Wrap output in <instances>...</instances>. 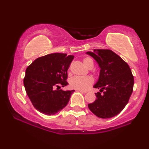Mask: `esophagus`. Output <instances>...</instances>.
Returning a JSON list of instances; mask_svg holds the SVG:
<instances>
[{
    "label": "esophagus",
    "instance_id": "obj_1",
    "mask_svg": "<svg viewBox=\"0 0 149 149\" xmlns=\"http://www.w3.org/2000/svg\"><path fill=\"white\" fill-rule=\"evenodd\" d=\"M78 91L81 92V93H84V94H86L87 92V91H85V90H78Z\"/></svg>",
    "mask_w": 149,
    "mask_h": 149
}]
</instances>
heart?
Segmentation results:
<instances>
[{"instance_id": "b5f03b06", "label": "heart", "mask_w": 149, "mask_h": 149, "mask_svg": "<svg viewBox=\"0 0 149 149\" xmlns=\"http://www.w3.org/2000/svg\"><path fill=\"white\" fill-rule=\"evenodd\" d=\"M84 63L88 68H93L94 62L90 57L84 58ZM94 84L92 77H74L70 80V86L71 88L78 90H86Z\"/></svg>"}]
</instances>
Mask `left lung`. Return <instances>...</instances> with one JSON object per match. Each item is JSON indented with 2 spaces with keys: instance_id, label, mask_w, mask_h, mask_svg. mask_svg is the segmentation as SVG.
<instances>
[{
  "instance_id": "obj_1",
  "label": "left lung",
  "mask_w": 149,
  "mask_h": 149,
  "mask_svg": "<svg viewBox=\"0 0 149 149\" xmlns=\"http://www.w3.org/2000/svg\"><path fill=\"white\" fill-rule=\"evenodd\" d=\"M86 53L100 68L99 79L94 86L100 92L95 93L96 99L93 103L88 104L89 109L100 118H112L128 103L134 90V76L129 65L111 50L94 49Z\"/></svg>"
}]
</instances>
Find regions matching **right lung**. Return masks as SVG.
Wrapping results in <instances>:
<instances>
[{
    "label": "right lung",
    "instance_id": "right-lung-1",
    "mask_svg": "<svg viewBox=\"0 0 149 149\" xmlns=\"http://www.w3.org/2000/svg\"><path fill=\"white\" fill-rule=\"evenodd\" d=\"M74 56L52 53L36 59L26 69L24 86L33 107L46 115H54L67 105L74 90L63 91Z\"/></svg>",
    "mask_w": 149,
    "mask_h": 149
}]
</instances>
